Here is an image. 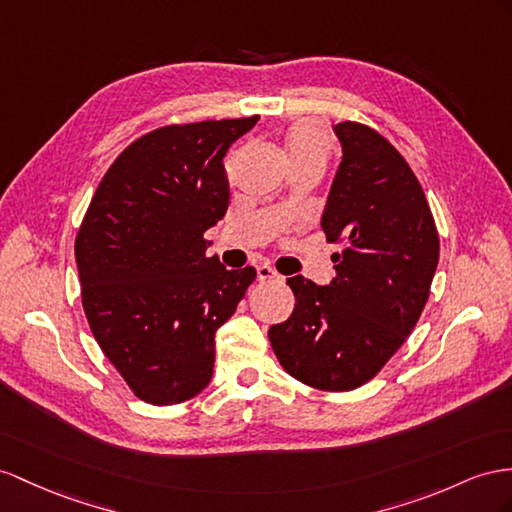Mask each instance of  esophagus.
<instances>
[{
    "instance_id": "1",
    "label": "esophagus",
    "mask_w": 512,
    "mask_h": 512,
    "mask_svg": "<svg viewBox=\"0 0 512 512\" xmlns=\"http://www.w3.org/2000/svg\"><path fill=\"white\" fill-rule=\"evenodd\" d=\"M277 277H279V274L272 266H268V264L257 266V279L259 281H270V279H277Z\"/></svg>"
}]
</instances>
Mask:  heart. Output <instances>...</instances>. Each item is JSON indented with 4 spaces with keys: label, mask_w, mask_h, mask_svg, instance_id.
<instances>
[{
    "label": "heart",
    "mask_w": 512,
    "mask_h": 512,
    "mask_svg": "<svg viewBox=\"0 0 512 512\" xmlns=\"http://www.w3.org/2000/svg\"><path fill=\"white\" fill-rule=\"evenodd\" d=\"M287 157L290 162H300V160H324L326 155V136L320 125H316L313 121H300L296 123L290 134H287Z\"/></svg>",
    "instance_id": "obj_1"
}]
</instances>
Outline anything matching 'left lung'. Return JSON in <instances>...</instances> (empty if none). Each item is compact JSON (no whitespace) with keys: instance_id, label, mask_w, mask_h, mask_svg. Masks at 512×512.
Wrapping results in <instances>:
<instances>
[{"instance_id":"1","label":"left lung","mask_w":512,"mask_h":512,"mask_svg":"<svg viewBox=\"0 0 512 512\" xmlns=\"http://www.w3.org/2000/svg\"><path fill=\"white\" fill-rule=\"evenodd\" d=\"M342 162L320 225L335 253V279H287L296 296L290 320L268 337L283 370L324 391L357 389L411 335L439 264V235L411 166L378 131L335 125Z\"/></svg>"}]
</instances>
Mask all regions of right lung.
<instances>
[{"mask_svg":"<svg viewBox=\"0 0 512 512\" xmlns=\"http://www.w3.org/2000/svg\"><path fill=\"white\" fill-rule=\"evenodd\" d=\"M257 121L168 125L131 142L77 233L88 324L144 402L179 404L209 385L216 331L255 281L253 266L207 257L203 233L229 207L222 157Z\"/></svg>","mask_w":512,"mask_h":512,"instance_id":"1","label":"right lung"}]
</instances>
